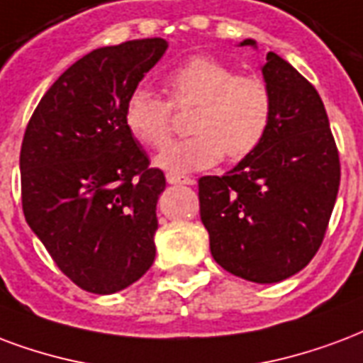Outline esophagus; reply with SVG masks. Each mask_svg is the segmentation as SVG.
<instances>
[{
	"mask_svg": "<svg viewBox=\"0 0 363 363\" xmlns=\"http://www.w3.org/2000/svg\"><path fill=\"white\" fill-rule=\"evenodd\" d=\"M167 182L169 184H194V179L192 177H184V174L179 173H167Z\"/></svg>",
	"mask_w": 363,
	"mask_h": 363,
	"instance_id": "1",
	"label": "esophagus"
}]
</instances>
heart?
Here are the masks:
<instances>
[{"mask_svg": "<svg viewBox=\"0 0 363 363\" xmlns=\"http://www.w3.org/2000/svg\"><path fill=\"white\" fill-rule=\"evenodd\" d=\"M169 101L146 88L128 96L123 123L142 146L161 150L170 140L173 106H195V134L165 148L157 165L177 173L216 165L223 155L242 160L264 142L273 121V94L257 74H238L209 55H196L165 77Z\"/></svg>", "mask_w": 363, "mask_h": 363, "instance_id": "b5f03b06", "label": "heart"}]
</instances>
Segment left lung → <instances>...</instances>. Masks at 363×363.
I'll return each mask as SVG.
<instances>
[{"label": "left lung", "instance_id": "obj_1", "mask_svg": "<svg viewBox=\"0 0 363 363\" xmlns=\"http://www.w3.org/2000/svg\"><path fill=\"white\" fill-rule=\"evenodd\" d=\"M262 72L273 94L269 133L233 171L202 177L198 198L217 264L252 283H279L318 254L340 161L318 90L273 52Z\"/></svg>", "mask_w": 363, "mask_h": 363}]
</instances>
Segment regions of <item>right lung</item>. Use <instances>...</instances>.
<instances>
[{
  "mask_svg": "<svg viewBox=\"0 0 363 363\" xmlns=\"http://www.w3.org/2000/svg\"><path fill=\"white\" fill-rule=\"evenodd\" d=\"M165 50L163 38L94 50L53 82L24 130V217L82 291L113 294L154 264L165 174L150 167L123 111Z\"/></svg>",
  "mask_w": 363,
  "mask_h": 363,
  "instance_id": "add662e5",
  "label": "right lung"
}]
</instances>
